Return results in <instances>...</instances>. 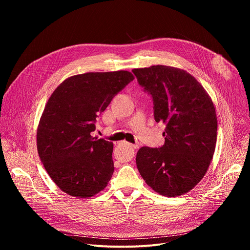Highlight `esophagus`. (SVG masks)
Here are the masks:
<instances>
[{"instance_id": "obj_1", "label": "esophagus", "mask_w": 250, "mask_h": 250, "mask_svg": "<svg viewBox=\"0 0 250 250\" xmlns=\"http://www.w3.org/2000/svg\"><path fill=\"white\" fill-rule=\"evenodd\" d=\"M125 144L130 147V148H137V146H135V145H131V144H128V142H125Z\"/></svg>"}]
</instances>
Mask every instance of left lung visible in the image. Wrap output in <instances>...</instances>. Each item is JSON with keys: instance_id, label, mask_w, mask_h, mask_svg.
<instances>
[{"instance_id": "1", "label": "left lung", "mask_w": 250, "mask_h": 250, "mask_svg": "<svg viewBox=\"0 0 250 250\" xmlns=\"http://www.w3.org/2000/svg\"><path fill=\"white\" fill-rule=\"evenodd\" d=\"M153 99L155 122L166 125L164 146L141 147L136 166L146 183L166 197L191 191L215 153L218 120L213 103L187 71L165 65L132 70Z\"/></svg>"}]
</instances>
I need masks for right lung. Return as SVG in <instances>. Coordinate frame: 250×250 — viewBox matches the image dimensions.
<instances>
[{
	"label": "right lung",
	"mask_w": 250,
	"mask_h": 250,
	"mask_svg": "<svg viewBox=\"0 0 250 250\" xmlns=\"http://www.w3.org/2000/svg\"><path fill=\"white\" fill-rule=\"evenodd\" d=\"M133 79L125 70L74 75L48 99L38 126V151L64 193L90 198L108 185L115 169L114 145L91 132L113 98Z\"/></svg>",
	"instance_id": "obj_1"
}]
</instances>
